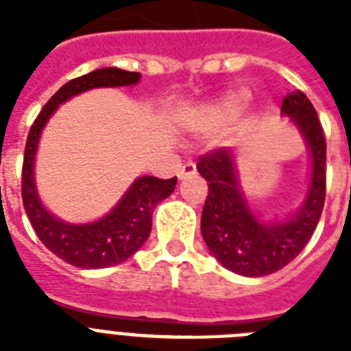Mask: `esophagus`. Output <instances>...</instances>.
Here are the masks:
<instances>
[{
  "label": "esophagus",
  "instance_id": "34e87169",
  "mask_svg": "<svg viewBox=\"0 0 351 351\" xmlns=\"http://www.w3.org/2000/svg\"><path fill=\"white\" fill-rule=\"evenodd\" d=\"M197 175V164L193 160H187L186 164L178 167V178L180 180H186L187 176H195Z\"/></svg>",
  "mask_w": 351,
  "mask_h": 351
}]
</instances>
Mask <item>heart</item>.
Listing matches in <instances>:
<instances>
[{
	"label": "heart",
	"instance_id": "heart-1",
	"mask_svg": "<svg viewBox=\"0 0 351 351\" xmlns=\"http://www.w3.org/2000/svg\"><path fill=\"white\" fill-rule=\"evenodd\" d=\"M242 107H244V96H228L226 100H222L219 106H215L213 109L209 111V120L213 121L215 125H220V123H224V121L233 120V118L239 114Z\"/></svg>",
	"mask_w": 351,
	"mask_h": 351
}]
</instances>
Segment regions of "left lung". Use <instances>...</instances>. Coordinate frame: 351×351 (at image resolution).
<instances>
[{"mask_svg":"<svg viewBox=\"0 0 351 351\" xmlns=\"http://www.w3.org/2000/svg\"><path fill=\"white\" fill-rule=\"evenodd\" d=\"M282 112L299 125L311 151V184L302 208L286 222L262 224L240 193L233 154L219 147L202 154L198 173L208 180L202 209V237L215 258L244 277L282 269L304 250L315 231L326 198V140L315 107L304 93H288Z\"/></svg>","mask_w":351,"mask_h":351,"instance_id":"obj_1","label":"left lung"}]
</instances>
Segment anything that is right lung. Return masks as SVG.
I'll return each mask as SVG.
<instances>
[{
    "mask_svg": "<svg viewBox=\"0 0 351 351\" xmlns=\"http://www.w3.org/2000/svg\"><path fill=\"white\" fill-rule=\"evenodd\" d=\"M138 80L140 73H129L114 67L98 69L71 80L47 101L27 136L21 167V198L25 213L47 250L76 267L100 269L117 266L127 261L132 253H136L151 233L153 209L175 191L176 176L169 180H162L156 176H140L107 217L87 226L65 224L47 213L36 193L32 165L40 132L52 112L56 111V107L74 95L95 87L132 85Z\"/></svg>",
    "mask_w": 351,
    "mask_h": 351,
    "instance_id": "right-lung-1",
    "label": "right lung"
}]
</instances>
